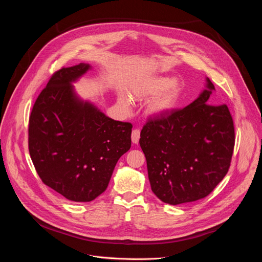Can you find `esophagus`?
Returning <instances> with one entry per match:
<instances>
[{
    "instance_id": "esophagus-1",
    "label": "esophagus",
    "mask_w": 262,
    "mask_h": 262,
    "mask_svg": "<svg viewBox=\"0 0 262 262\" xmlns=\"http://www.w3.org/2000/svg\"><path fill=\"white\" fill-rule=\"evenodd\" d=\"M139 139H140V130L139 129H134L133 133H132V141H133V143L138 144Z\"/></svg>"
}]
</instances>
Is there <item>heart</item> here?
Here are the masks:
<instances>
[{
	"label": "heart",
	"mask_w": 262,
	"mask_h": 262,
	"mask_svg": "<svg viewBox=\"0 0 262 262\" xmlns=\"http://www.w3.org/2000/svg\"><path fill=\"white\" fill-rule=\"evenodd\" d=\"M179 93L180 85L176 80L157 77L144 83L136 92V97L138 99L154 97L148 104V113L154 116H164L174 107ZM120 104L128 108L132 102L128 98L122 97Z\"/></svg>",
	"instance_id": "obj_1"
}]
</instances>
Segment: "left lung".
Segmentation results:
<instances>
[{"label": "left lung", "mask_w": 262, "mask_h": 262, "mask_svg": "<svg viewBox=\"0 0 262 262\" xmlns=\"http://www.w3.org/2000/svg\"><path fill=\"white\" fill-rule=\"evenodd\" d=\"M214 86L182 110L148 119L140 135L151 190L177 205L209 195L227 174L234 148V125L226 104H210Z\"/></svg>", "instance_id": "1"}]
</instances>
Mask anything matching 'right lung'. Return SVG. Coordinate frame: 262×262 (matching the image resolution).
Masks as SVG:
<instances>
[{"label": "right lung", "mask_w": 262, "mask_h": 262, "mask_svg": "<svg viewBox=\"0 0 262 262\" xmlns=\"http://www.w3.org/2000/svg\"><path fill=\"white\" fill-rule=\"evenodd\" d=\"M91 66L56 71L37 97L29 119V152L42 182L74 202H89L107 188L132 145L129 122L105 116L71 85Z\"/></svg>", "instance_id": "obj_1"}]
</instances>
